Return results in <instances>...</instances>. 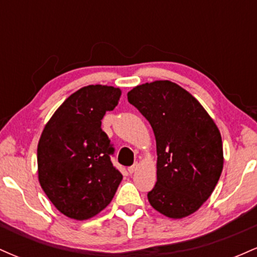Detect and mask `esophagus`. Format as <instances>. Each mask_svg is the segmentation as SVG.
Returning <instances> with one entry per match:
<instances>
[{
	"mask_svg": "<svg viewBox=\"0 0 257 257\" xmlns=\"http://www.w3.org/2000/svg\"><path fill=\"white\" fill-rule=\"evenodd\" d=\"M138 168H139V164H138V163H134L132 167L128 168V172L131 173V174L135 173V172H137V170H138Z\"/></svg>",
	"mask_w": 257,
	"mask_h": 257,
	"instance_id": "obj_1",
	"label": "esophagus"
}]
</instances>
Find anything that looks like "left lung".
Listing matches in <instances>:
<instances>
[{"label":"left lung","mask_w":257,"mask_h":257,"mask_svg":"<svg viewBox=\"0 0 257 257\" xmlns=\"http://www.w3.org/2000/svg\"><path fill=\"white\" fill-rule=\"evenodd\" d=\"M126 95L155 133L157 182L147 193L150 204L170 219L193 214L222 172L219 128L198 100L174 82L137 85Z\"/></svg>","instance_id":"8db88e82"}]
</instances>
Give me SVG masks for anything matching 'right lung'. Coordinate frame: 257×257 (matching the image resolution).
<instances>
[{"label": "right lung", "instance_id": "right-lung-1", "mask_svg": "<svg viewBox=\"0 0 257 257\" xmlns=\"http://www.w3.org/2000/svg\"><path fill=\"white\" fill-rule=\"evenodd\" d=\"M119 88L87 85L59 106L37 146L38 181L55 208L88 220L111 203L123 176L112 166L111 141L101 119L120 98Z\"/></svg>", "mask_w": 257, "mask_h": 257}]
</instances>
